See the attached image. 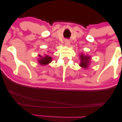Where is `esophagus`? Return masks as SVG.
<instances>
[{
	"label": "esophagus",
	"instance_id": "34e87169",
	"mask_svg": "<svg viewBox=\"0 0 122 122\" xmlns=\"http://www.w3.org/2000/svg\"><path fill=\"white\" fill-rule=\"evenodd\" d=\"M65 45L66 46H69L70 45V42L69 41L66 40L65 41Z\"/></svg>",
	"mask_w": 122,
	"mask_h": 122
}]
</instances>
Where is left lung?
Wrapping results in <instances>:
<instances>
[{
    "label": "left lung",
    "mask_w": 122,
    "mask_h": 122,
    "mask_svg": "<svg viewBox=\"0 0 122 122\" xmlns=\"http://www.w3.org/2000/svg\"><path fill=\"white\" fill-rule=\"evenodd\" d=\"M80 66L83 68H86V69L88 68V66L89 65V63H90L91 57L83 54H80Z\"/></svg>",
    "instance_id": "1"
}]
</instances>
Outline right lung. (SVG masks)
Wrapping results in <instances>:
<instances>
[{"label": "right lung", "instance_id": "right-lung-1", "mask_svg": "<svg viewBox=\"0 0 122 122\" xmlns=\"http://www.w3.org/2000/svg\"><path fill=\"white\" fill-rule=\"evenodd\" d=\"M38 56L40 57V58L38 59V62L42 65H47L49 63L51 62V60H52L51 57L48 56L47 55H45L44 57L41 56V55H38Z\"/></svg>", "mask_w": 122, "mask_h": 122}]
</instances>
